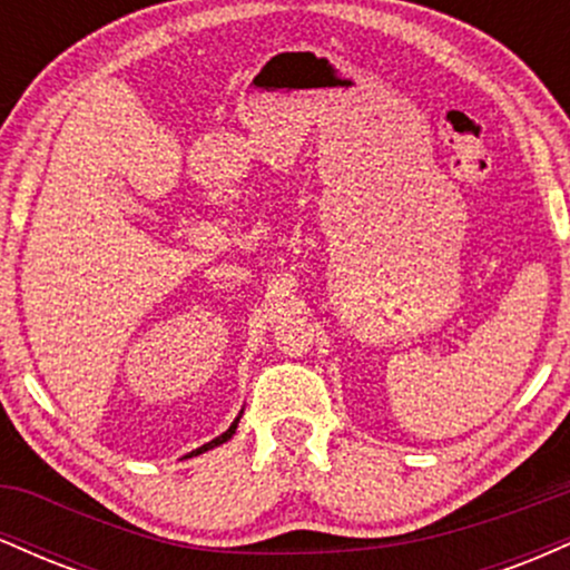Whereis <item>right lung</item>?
<instances>
[{"label":"right lung","instance_id":"1","mask_svg":"<svg viewBox=\"0 0 570 570\" xmlns=\"http://www.w3.org/2000/svg\"><path fill=\"white\" fill-rule=\"evenodd\" d=\"M240 415H244V410H240V412H238V417H235V421L230 423V429H227V431H225V434H219V436H217V440L206 442V444H203V448H198V450H193V453H195V455H200V453H206V450L217 448V444H222V442H227V440H230V436L235 434V429H238V421H240ZM193 453H189V455H193Z\"/></svg>","mask_w":570,"mask_h":570}]
</instances>
